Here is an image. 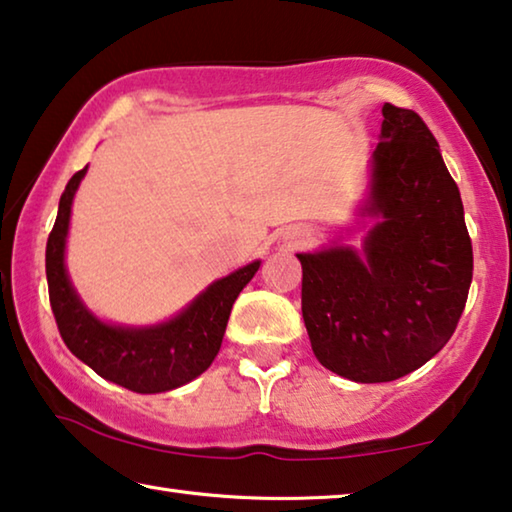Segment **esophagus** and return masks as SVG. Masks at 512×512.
<instances>
[{"label": "esophagus", "instance_id": "1", "mask_svg": "<svg viewBox=\"0 0 512 512\" xmlns=\"http://www.w3.org/2000/svg\"><path fill=\"white\" fill-rule=\"evenodd\" d=\"M291 239H294L296 243H298V241H303V234H300V232H298V234H294V237H291Z\"/></svg>", "mask_w": 512, "mask_h": 512}]
</instances>
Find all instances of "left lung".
<instances>
[{
  "label": "left lung",
  "mask_w": 512,
  "mask_h": 512,
  "mask_svg": "<svg viewBox=\"0 0 512 512\" xmlns=\"http://www.w3.org/2000/svg\"><path fill=\"white\" fill-rule=\"evenodd\" d=\"M383 118L360 207L373 218L362 248L296 255L316 360L355 383H389L440 353L474 271L458 184L431 129L389 102Z\"/></svg>",
  "instance_id": "obj_1"
}]
</instances>
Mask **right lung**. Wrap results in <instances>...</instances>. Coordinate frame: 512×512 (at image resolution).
Wrapping results in <instances>:
<instances>
[{
  "mask_svg": "<svg viewBox=\"0 0 512 512\" xmlns=\"http://www.w3.org/2000/svg\"><path fill=\"white\" fill-rule=\"evenodd\" d=\"M86 170L88 166L70 177L45 250L50 303L63 342L97 376L136 394L170 392L191 383L221 351L234 300L262 262L257 259L212 282L180 314L157 326H116L97 319L72 287L66 269L72 200Z\"/></svg>",
  "mask_w": 512,
  "mask_h": 512,
  "instance_id": "obj_1",
  "label": "right lung"
}]
</instances>
